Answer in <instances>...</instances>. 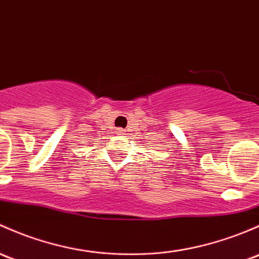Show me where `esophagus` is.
I'll list each match as a JSON object with an SVG mask.
<instances>
[{"label":"esophagus","instance_id":"obj_1","mask_svg":"<svg viewBox=\"0 0 259 259\" xmlns=\"http://www.w3.org/2000/svg\"><path fill=\"white\" fill-rule=\"evenodd\" d=\"M124 132H125L124 129H121V127H118V129H116V135H124Z\"/></svg>","mask_w":259,"mask_h":259}]
</instances>
